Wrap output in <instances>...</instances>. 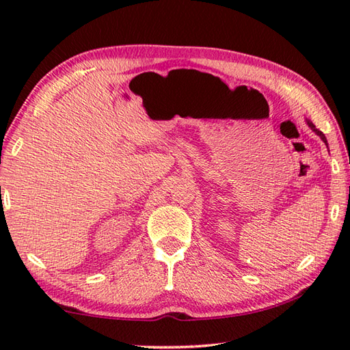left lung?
<instances>
[{"label":"left lung","instance_id":"1","mask_svg":"<svg viewBox=\"0 0 350 350\" xmlns=\"http://www.w3.org/2000/svg\"><path fill=\"white\" fill-rule=\"evenodd\" d=\"M308 123H309V126H310V127H312V129H313V131H314V132H317V133H318V135H319V136H321V139H322V141H323V142H325V144H327V138H325V135H323V133H322V132H321V131H319V129H317V127H314V124H313V123H312V122H308Z\"/></svg>","mask_w":350,"mask_h":350}]
</instances>
